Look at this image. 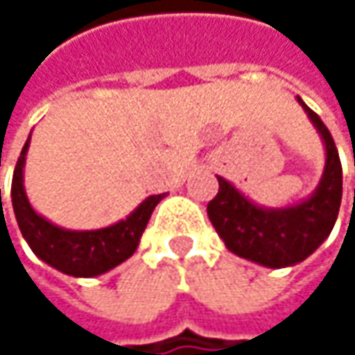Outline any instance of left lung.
<instances>
[{
  "label": "left lung",
  "instance_id": "obj_1",
  "mask_svg": "<svg viewBox=\"0 0 355 355\" xmlns=\"http://www.w3.org/2000/svg\"><path fill=\"white\" fill-rule=\"evenodd\" d=\"M319 129L327 164L313 197L286 209H263L250 203L228 180L218 177V195L207 203V216L234 254L265 267H290L304 261L331 234L341 205V162L335 141L320 116L298 98Z\"/></svg>",
  "mask_w": 355,
  "mask_h": 355
}]
</instances>
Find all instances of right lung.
I'll return each instance as SVG.
<instances>
[{
    "label": "right lung",
    "instance_id": "right-lung-1",
    "mask_svg": "<svg viewBox=\"0 0 355 355\" xmlns=\"http://www.w3.org/2000/svg\"><path fill=\"white\" fill-rule=\"evenodd\" d=\"M28 141L31 137L26 139L22 154L16 162V171L12 178V205L20 232L36 257L73 277L101 275L123 263L125 259H129L139 245V239L150 222V216L154 207L162 201L164 193L148 197L127 220H121L119 224H112L103 230H63L40 218L26 199L22 171L28 152Z\"/></svg>",
    "mask_w": 355,
    "mask_h": 355
}]
</instances>
